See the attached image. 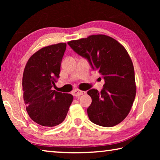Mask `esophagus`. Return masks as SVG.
<instances>
[{"label":"esophagus","mask_w":160,"mask_h":160,"mask_svg":"<svg viewBox=\"0 0 160 160\" xmlns=\"http://www.w3.org/2000/svg\"><path fill=\"white\" fill-rule=\"evenodd\" d=\"M84 94H85V91H81L80 90H78V89H75V90H74L73 92H72V95L75 97H78Z\"/></svg>","instance_id":"34e87169"}]
</instances>
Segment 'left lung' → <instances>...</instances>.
Listing matches in <instances>:
<instances>
[{
  "mask_svg": "<svg viewBox=\"0 0 160 160\" xmlns=\"http://www.w3.org/2000/svg\"><path fill=\"white\" fill-rule=\"evenodd\" d=\"M68 44L104 80L101 92L95 89L88 92L92 98L87 109L90 120L104 127L121 123L129 113L136 93L133 65L125 48L103 34L91 35Z\"/></svg>",
  "mask_w": 160,
  "mask_h": 160,
  "instance_id": "8db88e82",
  "label": "left lung"
}]
</instances>
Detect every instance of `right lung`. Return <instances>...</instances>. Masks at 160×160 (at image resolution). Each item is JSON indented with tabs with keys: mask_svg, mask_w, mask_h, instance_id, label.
I'll return each instance as SVG.
<instances>
[{
	"mask_svg": "<svg viewBox=\"0 0 160 160\" xmlns=\"http://www.w3.org/2000/svg\"><path fill=\"white\" fill-rule=\"evenodd\" d=\"M66 43L48 46L32 55L22 77L23 98L32 121L45 127L61 123L73 99L70 94L52 90L57 82Z\"/></svg>",
	"mask_w": 160,
	"mask_h": 160,
	"instance_id": "add662e5",
	"label": "right lung"
}]
</instances>
